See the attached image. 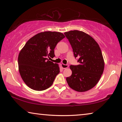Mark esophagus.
Listing matches in <instances>:
<instances>
[{"label":"esophagus","mask_w":122,"mask_h":122,"mask_svg":"<svg viewBox=\"0 0 122 122\" xmlns=\"http://www.w3.org/2000/svg\"><path fill=\"white\" fill-rule=\"evenodd\" d=\"M61 66V67L63 69L67 68H68V67H69L68 65H65V64H63V63H62Z\"/></svg>","instance_id":"obj_1"}]
</instances>
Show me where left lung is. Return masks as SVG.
Wrapping results in <instances>:
<instances>
[{"label": "left lung", "instance_id": "8db88e82", "mask_svg": "<svg viewBox=\"0 0 122 122\" xmlns=\"http://www.w3.org/2000/svg\"><path fill=\"white\" fill-rule=\"evenodd\" d=\"M64 34L79 63L70 66L72 74L66 80L74 90L86 92L96 85L103 74L104 62L102 51L96 41L86 33L74 30Z\"/></svg>", "mask_w": 122, "mask_h": 122}]
</instances>
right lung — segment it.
Listing matches in <instances>:
<instances>
[{"instance_id": "right-lung-1", "label": "right lung", "mask_w": 122, "mask_h": 122, "mask_svg": "<svg viewBox=\"0 0 122 122\" xmlns=\"http://www.w3.org/2000/svg\"><path fill=\"white\" fill-rule=\"evenodd\" d=\"M65 37L60 32L47 31L36 34L26 43L18 61L20 75L28 87L42 91L52 85L60 68L48 57L55 56V47Z\"/></svg>"}]
</instances>
